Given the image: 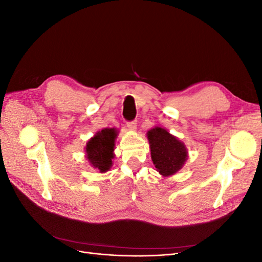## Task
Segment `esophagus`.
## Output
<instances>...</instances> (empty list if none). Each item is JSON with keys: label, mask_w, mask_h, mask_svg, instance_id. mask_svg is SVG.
Wrapping results in <instances>:
<instances>
[{"label": "esophagus", "mask_w": 262, "mask_h": 262, "mask_svg": "<svg viewBox=\"0 0 262 262\" xmlns=\"http://www.w3.org/2000/svg\"><path fill=\"white\" fill-rule=\"evenodd\" d=\"M126 126H128L130 130H136L137 129V121L136 120L128 121V122H126Z\"/></svg>", "instance_id": "34e87169"}]
</instances>
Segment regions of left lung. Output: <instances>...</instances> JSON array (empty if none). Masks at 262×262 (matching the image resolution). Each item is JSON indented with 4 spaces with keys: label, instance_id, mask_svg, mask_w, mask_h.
Segmentation results:
<instances>
[{
    "label": "left lung",
    "instance_id": "8db88e82",
    "mask_svg": "<svg viewBox=\"0 0 262 262\" xmlns=\"http://www.w3.org/2000/svg\"><path fill=\"white\" fill-rule=\"evenodd\" d=\"M150 156L158 172L170 176L177 172L187 160L184 143L163 128H153L147 132Z\"/></svg>",
    "mask_w": 262,
    "mask_h": 262
}]
</instances>
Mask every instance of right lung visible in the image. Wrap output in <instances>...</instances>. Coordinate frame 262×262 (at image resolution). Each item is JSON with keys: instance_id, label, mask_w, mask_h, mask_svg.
<instances>
[{"instance_id": "add662e5", "label": "right lung", "mask_w": 262, "mask_h": 262, "mask_svg": "<svg viewBox=\"0 0 262 262\" xmlns=\"http://www.w3.org/2000/svg\"><path fill=\"white\" fill-rule=\"evenodd\" d=\"M116 137L115 128L104 129L94 136L86 145L87 160L100 172H105L112 167Z\"/></svg>"}]
</instances>
